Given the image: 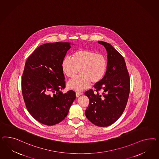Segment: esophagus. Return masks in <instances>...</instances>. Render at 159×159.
Returning <instances> with one entry per match:
<instances>
[{
    "mask_svg": "<svg viewBox=\"0 0 159 159\" xmlns=\"http://www.w3.org/2000/svg\"><path fill=\"white\" fill-rule=\"evenodd\" d=\"M83 94V93L81 92H76V96L79 97L80 96H81Z\"/></svg>",
    "mask_w": 159,
    "mask_h": 159,
    "instance_id": "esophagus-1",
    "label": "esophagus"
}]
</instances>
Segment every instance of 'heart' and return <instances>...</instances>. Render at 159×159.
Segmentation results:
<instances>
[{
    "instance_id": "b5f03b06",
    "label": "heart",
    "mask_w": 159,
    "mask_h": 159,
    "mask_svg": "<svg viewBox=\"0 0 159 159\" xmlns=\"http://www.w3.org/2000/svg\"><path fill=\"white\" fill-rule=\"evenodd\" d=\"M62 69L67 77L72 78L80 72V75L67 83V86L80 91L101 82L106 75L107 61L105 56L96 51L79 49L75 51L72 58L66 56L62 61ZM80 71H79V70Z\"/></svg>"
}]
</instances>
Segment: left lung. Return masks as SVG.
<instances>
[{
  "label": "left lung",
  "mask_w": 159,
  "mask_h": 159,
  "mask_svg": "<svg viewBox=\"0 0 159 159\" xmlns=\"http://www.w3.org/2000/svg\"><path fill=\"white\" fill-rule=\"evenodd\" d=\"M98 43L107 50V68L101 82L94 86L96 92L90 89L84 93L90 100L85 115L93 124L105 127L114 123L124 111L130 92V79L123 57L111 44Z\"/></svg>",
  "instance_id": "8db88e82"
}]
</instances>
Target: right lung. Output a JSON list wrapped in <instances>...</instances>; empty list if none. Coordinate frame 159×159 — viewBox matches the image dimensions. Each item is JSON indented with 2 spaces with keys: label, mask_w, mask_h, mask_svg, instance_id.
Instances as JSON below:
<instances>
[{
  "label": "right lung",
  "mask_w": 159,
  "mask_h": 159,
  "mask_svg": "<svg viewBox=\"0 0 159 159\" xmlns=\"http://www.w3.org/2000/svg\"><path fill=\"white\" fill-rule=\"evenodd\" d=\"M70 43H44L26 61L21 90L26 108L31 116L43 125L59 123L67 116L76 98L75 92L65 88L62 61Z\"/></svg>",
  "instance_id": "obj_1"
}]
</instances>
